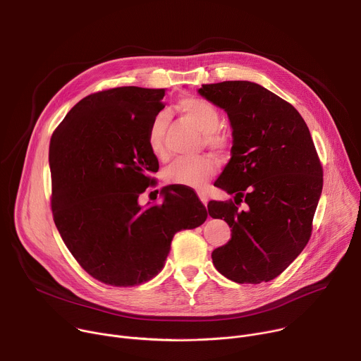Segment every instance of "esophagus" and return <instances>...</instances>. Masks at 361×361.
Wrapping results in <instances>:
<instances>
[{
	"label": "esophagus",
	"mask_w": 361,
	"mask_h": 361,
	"mask_svg": "<svg viewBox=\"0 0 361 361\" xmlns=\"http://www.w3.org/2000/svg\"><path fill=\"white\" fill-rule=\"evenodd\" d=\"M198 197H200V200H201V202H202L204 205H207V202H209L207 194H205V192H202V191H198Z\"/></svg>",
	"instance_id": "obj_1"
}]
</instances>
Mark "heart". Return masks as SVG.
I'll return each mask as SVG.
<instances>
[{
    "label": "heart",
    "mask_w": 361,
    "mask_h": 361,
    "mask_svg": "<svg viewBox=\"0 0 361 361\" xmlns=\"http://www.w3.org/2000/svg\"><path fill=\"white\" fill-rule=\"evenodd\" d=\"M178 110L188 118L201 133H204V142L213 149L223 151L227 148V138L217 131L220 127V113L209 101L187 97L178 102ZM167 118L164 114L154 117L147 128V145L159 160H166L169 152L164 144V134ZM217 173V163L214 159L201 156L195 159H181L174 161L166 170V181L170 184H181L194 188H201Z\"/></svg>",
    "instance_id": "b5f03b06"
}]
</instances>
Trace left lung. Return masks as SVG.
<instances>
[{"label":"left lung","instance_id":"obj_1","mask_svg":"<svg viewBox=\"0 0 361 361\" xmlns=\"http://www.w3.org/2000/svg\"><path fill=\"white\" fill-rule=\"evenodd\" d=\"M198 92L224 109L233 127L231 160L214 183L234 201H210L231 240L212 252L231 281L259 284L280 276L312 237L323 167L300 113L250 81L205 84ZM243 209H240V204Z\"/></svg>","mask_w":361,"mask_h":361}]
</instances>
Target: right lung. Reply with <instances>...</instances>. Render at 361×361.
<instances>
[{
	"label": "right lung",
	"instance_id": "obj_1",
	"mask_svg": "<svg viewBox=\"0 0 361 361\" xmlns=\"http://www.w3.org/2000/svg\"><path fill=\"white\" fill-rule=\"evenodd\" d=\"M166 88L116 87L84 97L49 142L51 210L63 241L95 280L133 287L164 267L174 234L207 219L197 194L170 187L161 204L138 197L159 171L147 128Z\"/></svg>",
	"mask_w": 361,
	"mask_h": 361
}]
</instances>
